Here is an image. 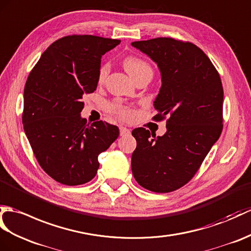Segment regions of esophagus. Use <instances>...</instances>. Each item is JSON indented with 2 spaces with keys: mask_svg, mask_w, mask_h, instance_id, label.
Here are the masks:
<instances>
[{
  "mask_svg": "<svg viewBox=\"0 0 251 251\" xmlns=\"http://www.w3.org/2000/svg\"><path fill=\"white\" fill-rule=\"evenodd\" d=\"M120 135L122 137H125V136H129L130 135V129H128V128L122 126L120 127Z\"/></svg>",
  "mask_w": 251,
  "mask_h": 251,
  "instance_id": "1",
  "label": "esophagus"
}]
</instances>
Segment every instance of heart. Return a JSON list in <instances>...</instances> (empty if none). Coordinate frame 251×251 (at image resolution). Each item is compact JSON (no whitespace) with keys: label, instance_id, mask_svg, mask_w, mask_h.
I'll list each match as a JSON object with an SVG mask.
<instances>
[{"label":"heart","instance_id":"obj_1","mask_svg":"<svg viewBox=\"0 0 251 251\" xmlns=\"http://www.w3.org/2000/svg\"><path fill=\"white\" fill-rule=\"evenodd\" d=\"M124 68L125 71L129 74L132 78H136L137 75H141L142 73L145 72H152V68L149 65V64L139 59V57L136 56H128L124 60ZM109 72V65L108 64H103V65L100 66L99 68V73H98V81L99 82H103L104 79H106L107 75ZM110 110L111 111L115 112L120 114L121 116H124V118H128V116H130L131 112L130 110L122 106L120 103H114L110 106Z\"/></svg>","mask_w":251,"mask_h":251}]
</instances>
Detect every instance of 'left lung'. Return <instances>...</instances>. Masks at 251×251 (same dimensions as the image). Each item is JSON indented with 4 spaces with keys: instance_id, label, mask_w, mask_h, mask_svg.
I'll return each instance as SVG.
<instances>
[{
    "instance_id": "obj_1",
    "label": "left lung",
    "mask_w": 251,
    "mask_h": 251,
    "mask_svg": "<svg viewBox=\"0 0 251 251\" xmlns=\"http://www.w3.org/2000/svg\"><path fill=\"white\" fill-rule=\"evenodd\" d=\"M131 46L157 64L161 86L154 100L155 120L168 116L157 136L136 128L131 171L138 184L170 192L195 176L223 130L224 90L211 60L194 44L159 37Z\"/></svg>"
}]
</instances>
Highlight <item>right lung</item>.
Masks as SVG:
<instances>
[{
	"label": "right lung",
	"instance_id": "obj_1",
	"mask_svg": "<svg viewBox=\"0 0 251 251\" xmlns=\"http://www.w3.org/2000/svg\"><path fill=\"white\" fill-rule=\"evenodd\" d=\"M121 40L93 35L57 39L28 75L23 93L22 123L44 171L64 185L90 182L98 155L120 135L118 126L81 116L82 97L98 84L101 56Z\"/></svg>",
	"mask_w": 251,
	"mask_h": 251
}]
</instances>
